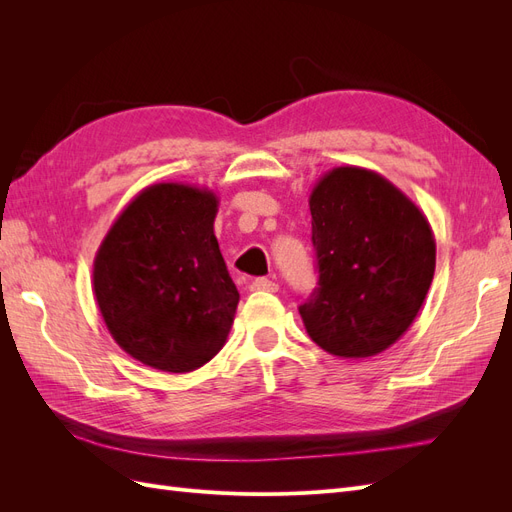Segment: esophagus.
Wrapping results in <instances>:
<instances>
[{
  "label": "esophagus",
  "instance_id": "obj_1",
  "mask_svg": "<svg viewBox=\"0 0 512 512\" xmlns=\"http://www.w3.org/2000/svg\"><path fill=\"white\" fill-rule=\"evenodd\" d=\"M250 288L256 292H277V284L273 280H267V277H256V280H252Z\"/></svg>",
  "mask_w": 512,
  "mask_h": 512
}]
</instances>
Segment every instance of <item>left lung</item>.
I'll use <instances>...</instances> for the list:
<instances>
[{
	"mask_svg": "<svg viewBox=\"0 0 512 512\" xmlns=\"http://www.w3.org/2000/svg\"><path fill=\"white\" fill-rule=\"evenodd\" d=\"M318 288L299 314L307 335L342 359L393 346L418 316L436 271L425 213L361 166L324 173L309 194Z\"/></svg>",
	"mask_w": 512,
	"mask_h": 512,
	"instance_id": "left-lung-1",
	"label": "left lung"
}]
</instances>
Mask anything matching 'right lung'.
Returning a JSON list of instances; mask_svg holds the SVG:
<instances>
[{"label":"right lung","instance_id":"1","mask_svg":"<svg viewBox=\"0 0 512 512\" xmlns=\"http://www.w3.org/2000/svg\"><path fill=\"white\" fill-rule=\"evenodd\" d=\"M220 200L188 183H153L98 247L94 294L108 333L132 359L185 374L218 354L235 320L213 222Z\"/></svg>","mask_w":512,"mask_h":512}]
</instances>
